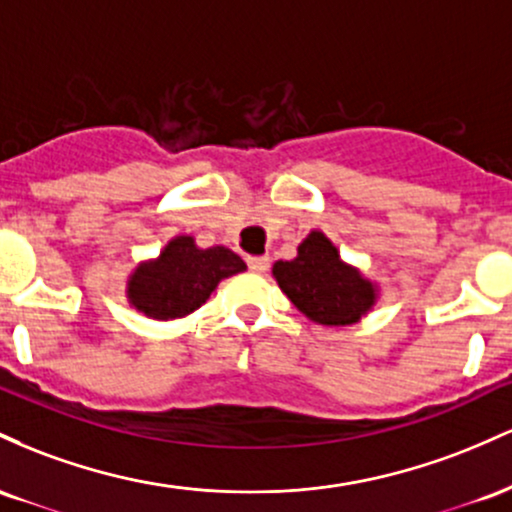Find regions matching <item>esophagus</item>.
Segmentation results:
<instances>
[{
  "label": "esophagus",
  "instance_id": "esophagus-1",
  "mask_svg": "<svg viewBox=\"0 0 512 512\" xmlns=\"http://www.w3.org/2000/svg\"><path fill=\"white\" fill-rule=\"evenodd\" d=\"M246 263H249V268L254 273H266L268 268H271V258L268 256H249L246 258Z\"/></svg>",
  "mask_w": 512,
  "mask_h": 512
}]
</instances>
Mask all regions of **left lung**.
<instances>
[{"label": "left lung", "instance_id": "obj_1", "mask_svg": "<svg viewBox=\"0 0 512 512\" xmlns=\"http://www.w3.org/2000/svg\"><path fill=\"white\" fill-rule=\"evenodd\" d=\"M273 278L287 300L319 326H350L367 317L380 300V285L341 258L319 229H312L292 261H275Z\"/></svg>", "mask_w": 512, "mask_h": 512}]
</instances>
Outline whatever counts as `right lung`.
Wrapping results in <instances>:
<instances>
[{"instance_id":"add662e5","label":"right lung","mask_w":512,"mask_h":512,"mask_svg":"<svg viewBox=\"0 0 512 512\" xmlns=\"http://www.w3.org/2000/svg\"><path fill=\"white\" fill-rule=\"evenodd\" d=\"M244 271L246 263L227 246L200 249L191 234H176L159 256L132 268L125 297L142 317L174 321L203 307L222 280Z\"/></svg>"}]
</instances>
